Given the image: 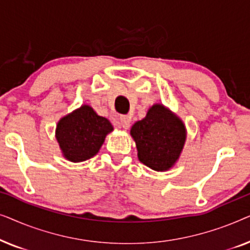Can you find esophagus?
Listing matches in <instances>:
<instances>
[{
	"label": "esophagus",
	"instance_id": "34e87169",
	"mask_svg": "<svg viewBox=\"0 0 250 250\" xmlns=\"http://www.w3.org/2000/svg\"><path fill=\"white\" fill-rule=\"evenodd\" d=\"M121 124L125 129H127L129 127V124H131V117L127 115L121 116Z\"/></svg>",
	"mask_w": 250,
	"mask_h": 250
}]
</instances>
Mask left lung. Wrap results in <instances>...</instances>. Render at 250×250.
I'll return each instance as SVG.
<instances>
[{
  "instance_id": "obj_1",
  "label": "left lung",
  "mask_w": 250,
  "mask_h": 250,
  "mask_svg": "<svg viewBox=\"0 0 250 250\" xmlns=\"http://www.w3.org/2000/svg\"><path fill=\"white\" fill-rule=\"evenodd\" d=\"M131 134L140 162L160 172L175 164L186 142L183 123L162 104L152 105L146 117L132 126Z\"/></svg>"
}]
</instances>
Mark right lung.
Returning a JSON list of instances; mask_svg holds the SVG:
<instances>
[{
    "label": "right lung",
    "instance_id": "1",
    "mask_svg": "<svg viewBox=\"0 0 250 250\" xmlns=\"http://www.w3.org/2000/svg\"><path fill=\"white\" fill-rule=\"evenodd\" d=\"M111 131L107 118L98 116L88 105H82L58 123L56 134L63 156L78 163L97 155Z\"/></svg>",
    "mask_w": 250,
    "mask_h": 250
}]
</instances>
